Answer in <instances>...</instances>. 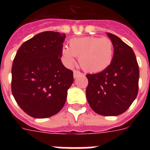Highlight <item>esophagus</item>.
<instances>
[{
  "label": "esophagus",
  "instance_id": "1",
  "mask_svg": "<svg viewBox=\"0 0 150 150\" xmlns=\"http://www.w3.org/2000/svg\"><path fill=\"white\" fill-rule=\"evenodd\" d=\"M81 75V72L80 71H73V76H74V78H77L79 75Z\"/></svg>",
  "mask_w": 150,
  "mask_h": 150
}]
</instances>
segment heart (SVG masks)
Wrapping results in <instances>:
<instances>
[{
	"mask_svg": "<svg viewBox=\"0 0 150 150\" xmlns=\"http://www.w3.org/2000/svg\"><path fill=\"white\" fill-rule=\"evenodd\" d=\"M114 47L111 40L107 37L84 36L69 40V47L61 50V59L67 67L75 64L79 57V64L89 72L97 73L107 69L114 58Z\"/></svg>",
	"mask_w": 150,
	"mask_h": 150,
	"instance_id": "1",
	"label": "heart"
}]
</instances>
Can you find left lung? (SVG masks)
<instances>
[{"instance_id":"obj_1","label":"left lung","mask_w":150,"mask_h":150,"mask_svg":"<svg viewBox=\"0 0 150 150\" xmlns=\"http://www.w3.org/2000/svg\"><path fill=\"white\" fill-rule=\"evenodd\" d=\"M114 43V58L103 71L88 74L86 98L96 114L117 116L126 111L135 100L139 69L133 50L118 36L107 33Z\"/></svg>"}]
</instances>
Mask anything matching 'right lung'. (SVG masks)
<instances>
[{
  "mask_svg": "<svg viewBox=\"0 0 150 150\" xmlns=\"http://www.w3.org/2000/svg\"><path fill=\"white\" fill-rule=\"evenodd\" d=\"M65 34L47 31L25 41L18 50L11 68V91L29 116L47 118L65 103L73 72L61 63Z\"/></svg>",
  "mask_w": 150,
  "mask_h": 150,
  "instance_id": "right-lung-1",
  "label": "right lung"
}]
</instances>
